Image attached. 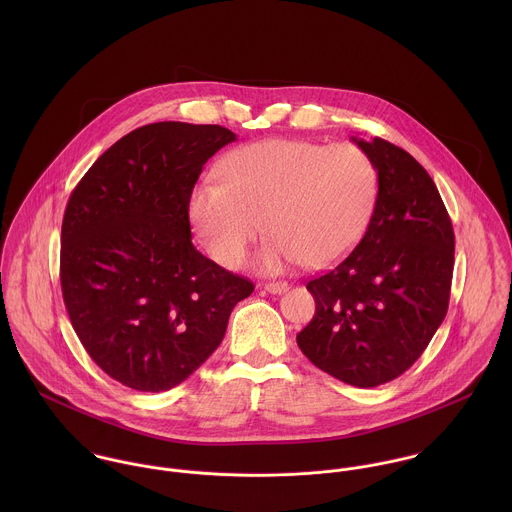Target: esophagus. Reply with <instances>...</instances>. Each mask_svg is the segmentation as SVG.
Returning <instances> with one entry per match:
<instances>
[{"label": "esophagus", "mask_w": 512, "mask_h": 512, "mask_svg": "<svg viewBox=\"0 0 512 512\" xmlns=\"http://www.w3.org/2000/svg\"><path fill=\"white\" fill-rule=\"evenodd\" d=\"M264 290L270 293H284L288 290V284L286 282H268V284H264Z\"/></svg>", "instance_id": "obj_1"}]
</instances>
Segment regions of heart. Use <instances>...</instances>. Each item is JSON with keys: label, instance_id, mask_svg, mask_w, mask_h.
I'll return each mask as SVG.
<instances>
[{"label": "heart", "instance_id": "obj_1", "mask_svg": "<svg viewBox=\"0 0 512 512\" xmlns=\"http://www.w3.org/2000/svg\"><path fill=\"white\" fill-rule=\"evenodd\" d=\"M219 171L191 191L189 220L224 268L244 262L262 219L272 232L256 260L262 272L327 268L359 244L378 195L372 159L347 142H256L230 151Z\"/></svg>", "mask_w": 512, "mask_h": 512}]
</instances>
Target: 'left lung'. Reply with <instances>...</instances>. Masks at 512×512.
Wrapping results in <instances>:
<instances>
[{"label":"left lung","mask_w":512,"mask_h":512,"mask_svg":"<svg viewBox=\"0 0 512 512\" xmlns=\"http://www.w3.org/2000/svg\"><path fill=\"white\" fill-rule=\"evenodd\" d=\"M353 142L378 173L365 236L333 270L307 282L313 319L301 353L327 374L372 388L414 365L449 305L455 236L438 187L402 147Z\"/></svg>","instance_id":"1"}]
</instances>
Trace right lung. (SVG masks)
<instances>
[{
	"label": "right lung",
	"instance_id": "1",
	"mask_svg": "<svg viewBox=\"0 0 512 512\" xmlns=\"http://www.w3.org/2000/svg\"><path fill=\"white\" fill-rule=\"evenodd\" d=\"M236 136L222 126L147 124L110 149L71 193L61 290L90 359L128 388L181 384L220 345L254 292L191 242L189 197L203 165Z\"/></svg>",
	"mask_w": 512,
	"mask_h": 512
}]
</instances>
